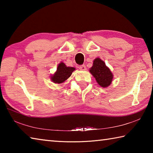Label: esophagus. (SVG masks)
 Segmentation results:
<instances>
[{
    "label": "esophagus",
    "mask_w": 153,
    "mask_h": 153,
    "mask_svg": "<svg viewBox=\"0 0 153 153\" xmlns=\"http://www.w3.org/2000/svg\"><path fill=\"white\" fill-rule=\"evenodd\" d=\"M79 69L82 71H85V70H86V67L84 65H80L79 67Z\"/></svg>",
    "instance_id": "34e87169"
}]
</instances>
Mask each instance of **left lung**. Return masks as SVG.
<instances>
[{"label":"left lung","mask_w":153,"mask_h":153,"mask_svg":"<svg viewBox=\"0 0 153 153\" xmlns=\"http://www.w3.org/2000/svg\"><path fill=\"white\" fill-rule=\"evenodd\" d=\"M90 73L94 77L98 84L102 88H107L111 85L113 79V74L111 69L106 65L104 61L100 58H96L93 61Z\"/></svg>","instance_id":"obj_1"}]
</instances>
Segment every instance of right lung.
Here are the masks:
<instances>
[{"label":"right lung","mask_w":153,"mask_h":153,"mask_svg":"<svg viewBox=\"0 0 153 153\" xmlns=\"http://www.w3.org/2000/svg\"><path fill=\"white\" fill-rule=\"evenodd\" d=\"M76 68L73 67H67L63 62L58 65L56 71L51 76V80L55 84H63L71 76Z\"/></svg>","instance_id":"obj_1"}]
</instances>
